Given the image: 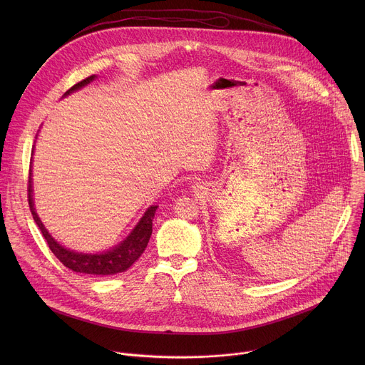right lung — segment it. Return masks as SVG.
<instances>
[{
	"mask_svg": "<svg viewBox=\"0 0 365 365\" xmlns=\"http://www.w3.org/2000/svg\"><path fill=\"white\" fill-rule=\"evenodd\" d=\"M95 78L96 76L92 75V76L78 82L69 91H66L63 96L86 86ZM27 189H29V205H30L33 220L37 224V227L40 228L51 252H53L59 258V262L63 266H66L72 272L83 273V274H93V276H111V274L123 273L137 262L148 244V240H150L151 231H153V218H154L155 210L159 207L158 205L148 206L147 211L138 221V224L130 232V235L124 241H121L118 245H115L114 248H111L108 251H102V252L86 254V252H78L75 250H69V248L63 247L62 244H59L53 237L48 234L46 227L40 221V218L36 212V207H34L31 170L29 175V187Z\"/></svg>",
	"mask_w": 365,
	"mask_h": 365,
	"instance_id": "obj_1",
	"label": "right lung"
}]
</instances>
